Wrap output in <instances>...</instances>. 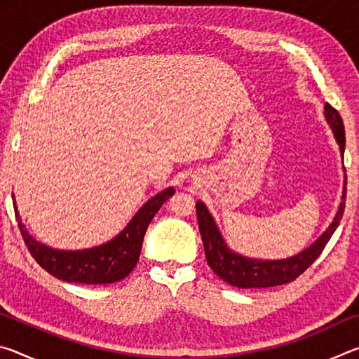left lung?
I'll return each instance as SVG.
<instances>
[{"label":"left lung","mask_w":359,"mask_h":359,"mask_svg":"<svg viewBox=\"0 0 359 359\" xmlns=\"http://www.w3.org/2000/svg\"><path fill=\"white\" fill-rule=\"evenodd\" d=\"M325 118L327 121V125L331 126L334 137H336L340 156L344 158V121L340 118L336 109L327 104V102L325 104ZM345 193H347V175L344 174L342 198H340L339 209L336 212V215H334L332 222L330 223V226L326 228L325 233L321 234L313 244L304 248L302 252L293 255V257L282 259L248 258L238 252L231 250L226 245V242H224L220 229H218L209 209L205 208V204L203 201H198V226L203 238L205 259H208L210 269L214 271L218 277L223 278L224 282H228L229 285L238 288H267L293 282L296 277H299L302 272L320 257V253L323 252L327 241L331 239L334 231L337 229L345 209Z\"/></svg>","instance_id":"left-lung-1"}]
</instances>
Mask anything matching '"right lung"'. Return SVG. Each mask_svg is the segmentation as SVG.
Segmentation results:
<instances>
[{"instance_id":"right-lung-1","label":"right lung","mask_w":359,"mask_h":359,"mask_svg":"<svg viewBox=\"0 0 359 359\" xmlns=\"http://www.w3.org/2000/svg\"><path fill=\"white\" fill-rule=\"evenodd\" d=\"M174 193V187L156 193L136 212L125 229L120 231L114 239L92 248H83V250H58L36 241L22 223L14 193H12V199H14L15 217L19 222L22 238L32 257L38 261L42 269L63 282L106 285L120 282L121 278L131 274L141 255L145 231L151 218Z\"/></svg>"}]
</instances>
